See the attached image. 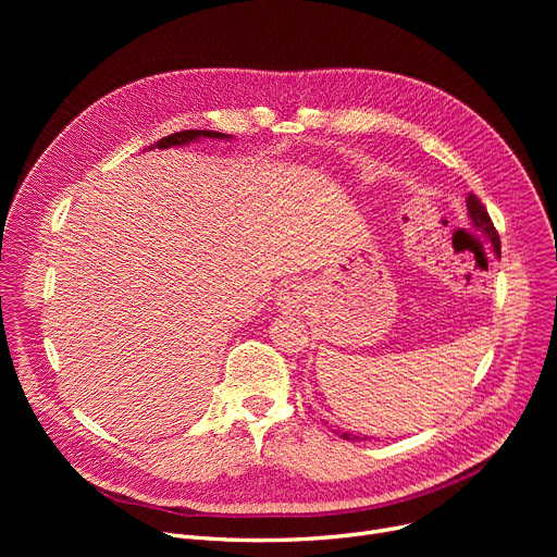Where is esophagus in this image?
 I'll return each instance as SVG.
<instances>
[{
  "label": "esophagus",
  "mask_w": 557,
  "mask_h": 557,
  "mask_svg": "<svg viewBox=\"0 0 557 557\" xmlns=\"http://www.w3.org/2000/svg\"><path fill=\"white\" fill-rule=\"evenodd\" d=\"M309 302H311V290L302 282H288L280 288V294H277V307L284 313L305 311V307H309Z\"/></svg>",
  "instance_id": "34e87169"
}]
</instances>
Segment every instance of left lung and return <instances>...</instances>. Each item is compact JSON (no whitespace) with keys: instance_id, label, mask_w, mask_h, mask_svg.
Listing matches in <instances>:
<instances>
[{"instance_id":"8db88e82","label":"left lung","mask_w":557,"mask_h":557,"mask_svg":"<svg viewBox=\"0 0 557 557\" xmlns=\"http://www.w3.org/2000/svg\"><path fill=\"white\" fill-rule=\"evenodd\" d=\"M467 216H470V221H472V225L483 234V237L492 244V250H494V255L499 257L502 255V242H499V232L494 230V225H492V221H490V216H487V210L483 208V202L474 196V194H470L467 196ZM341 433V437L343 441H352V443H361V441H368V435H357V433H349V431H338Z\"/></svg>"}]
</instances>
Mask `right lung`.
<instances>
[{"label":"right lung","instance_id":"obj_1","mask_svg":"<svg viewBox=\"0 0 557 557\" xmlns=\"http://www.w3.org/2000/svg\"><path fill=\"white\" fill-rule=\"evenodd\" d=\"M200 137H208V139H230V135L225 133H216V131H181V133H173L169 137H162L160 141H156L153 146L156 149H171V146H185L189 141H198ZM151 146V149H153Z\"/></svg>","mask_w":557,"mask_h":557}]
</instances>
